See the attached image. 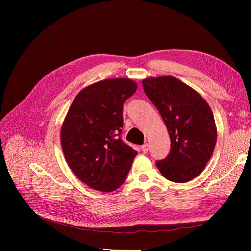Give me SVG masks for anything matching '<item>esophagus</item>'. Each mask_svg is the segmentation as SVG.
Here are the masks:
<instances>
[{
    "label": "esophagus",
    "mask_w": 251,
    "mask_h": 251,
    "mask_svg": "<svg viewBox=\"0 0 251 251\" xmlns=\"http://www.w3.org/2000/svg\"><path fill=\"white\" fill-rule=\"evenodd\" d=\"M141 151H143L144 154H147V153H148V151H149V146H148L147 143H146V144H143V146H141Z\"/></svg>",
    "instance_id": "esophagus-1"
}]
</instances>
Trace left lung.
<instances>
[{"label":"left lung","mask_w":251,"mask_h":251,"mask_svg":"<svg viewBox=\"0 0 251 251\" xmlns=\"http://www.w3.org/2000/svg\"><path fill=\"white\" fill-rule=\"evenodd\" d=\"M144 93L168 127L171 151L158 170L168 180L184 183L202 173L214 153L217 127L214 114L203 97L173 76L142 80Z\"/></svg>","instance_id":"left-lung-1"}]
</instances>
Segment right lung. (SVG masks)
<instances>
[{
	"instance_id": "1",
	"label": "right lung",
	"mask_w": 251,
	"mask_h": 251,
	"mask_svg": "<svg viewBox=\"0 0 251 251\" xmlns=\"http://www.w3.org/2000/svg\"><path fill=\"white\" fill-rule=\"evenodd\" d=\"M136 89L128 78L95 82L80 91L67 113L60 131L66 161L96 191L117 189L138 154L121 139L124 103Z\"/></svg>"
}]
</instances>
